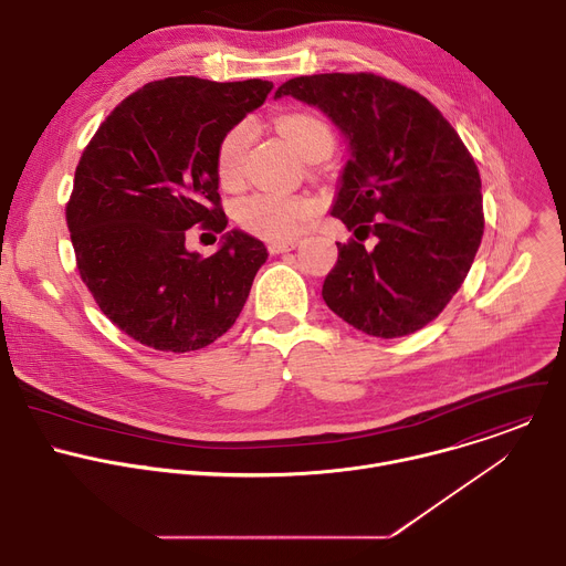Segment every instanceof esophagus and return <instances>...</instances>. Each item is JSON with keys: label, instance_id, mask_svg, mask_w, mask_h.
I'll list each match as a JSON object with an SVG mask.
<instances>
[{"label": "esophagus", "instance_id": "esophagus-1", "mask_svg": "<svg viewBox=\"0 0 566 566\" xmlns=\"http://www.w3.org/2000/svg\"><path fill=\"white\" fill-rule=\"evenodd\" d=\"M297 247V241H269V253L271 255H280V253H289Z\"/></svg>", "mask_w": 566, "mask_h": 566}]
</instances>
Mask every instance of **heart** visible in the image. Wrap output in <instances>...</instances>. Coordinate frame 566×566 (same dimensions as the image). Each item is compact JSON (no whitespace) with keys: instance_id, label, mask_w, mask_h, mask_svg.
<instances>
[{"instance_id":"b5f03b06","label":"heart","mask_w":566,"mask_h":566,"mask_svg":"<svg viewBox=\"0 0 566 566\" xmlns=\"http://www.w3.org/2000/svg\"><path fill=\"white\" fill-rule=\"evenodd\" d=\"M277 129L284 140L302 156L311 158L317 151L332 149V132L319 118L311 114H286L277 120ZM255 129L251 120H241L230 127L217 147V177L223 186L232 188L244 175V160L253 143ZM315 206L304 197H286L273 192H258L241 199L234 208V217L241 228L271 239L286 241L293 239L313 217Z\"/></svg>"}]
</instances>
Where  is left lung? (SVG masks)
Returning <instances> with one entry per match:
<instances>
[{
    "label": "left lung",
    "mask_w": 566,
    "mask_h": 566,
    "mask_svg": "<svg viewBox=\"0 0 566 566\" xmlns=\"http://www.w3.org/2000/svg\"><path fill=\"white\" fill-rule=\"evenodd\" d=\"M282 96L327 114L349 149L332 214L359 241L338 244L322 297L376 338L423 329L459 291L481 244V179L470 151L428 98L374 73L300 75L275 92ZM369 233L374 250L361 244Z\"/></svg>",
    "instance_id": "1"
}]
</instances>
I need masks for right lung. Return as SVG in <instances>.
I'll return each instance as SVG.
<instances>
[{
    "label": "right lung",
    "mask_w": 566,
    "mask_h": 566,
    "mask_svg": "<svg viewBox=\"0 0 566 566\" xmlns=\"http://www.w3.org/2000/svg\"><path fill=\"white\" fill-rule=\"evenodd\" d=\"M269 80H156L98 127L75 168L66 226L101 311L140 345L197 352L223 336L269 253L228 230L214 255L186 249L188 228L221 232L217 147L271 94Z\"/></svg>",
    "instance_id": "add662e5"
}]
</instances>
